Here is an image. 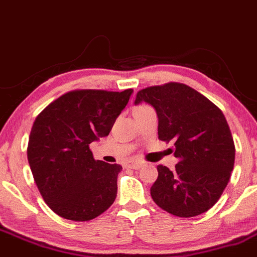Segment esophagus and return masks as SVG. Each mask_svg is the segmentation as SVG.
I'll list each match as a JSON object with an SVG mask.
<instances>
[{"instance_id":"1","label":"esophagus","mask_w":257,"mask_h":257,"mask_svg":"<svg viewBox=\"0 0 257 257\" xmlns=\"http://www.w3.org/2000/svg\"><path fill=\"white\" fill-rule=\"evenodd\" d=\"M126 165H128L129 168H132V169H139V168H141L142 162H141V160H138V159H129L128 162H126Z\"/></svg>"}]
</instances>
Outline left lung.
<instances>
[{
  "mask_svg": "<svg viewBox=\"0 0 257 257\" xmlns=\"http://www.w3.org/2000/svg\"><path fill=\"white\" fill-rule=\"evenodd\" d=\"M158 115L159 140L175 142V170L158 165L151 196L164 211L191 218L212 208L230 181L234 144L222 111L184 83L169 82L138 92L135 104Z\"/></svg>",
  "mask_w": 257,
  "mask_h": 257,
  "instance_id": "8db88e82",
  "label": "left lung"
}]
</instances>
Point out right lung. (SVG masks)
<instances>
[{"instance_id":"obj_1","label":"right lung","mask_w":257,"mask_h":257,"mask_svg":"<svg viewBox=\"0 0 257 257\" xmlns=\"http://www.w3.org/2000/svg\"><path fill=\"white\" fill-rule=\"evenodd\" d=\"M132 93L76 89L36 117L27 159L40 195L60 217L92 220L115 201L122 166L94 160L89 144L109 135Z\"/></svg>"}]
</instances>
